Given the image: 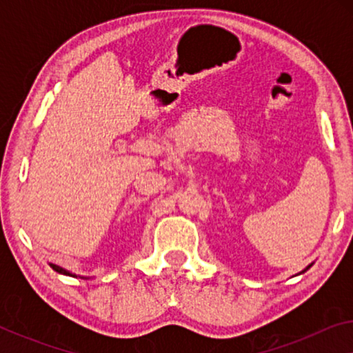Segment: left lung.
<instances>
[{"mask_svg": "<svg viewBox=\"0 0 353 353\" xmlns=\"http://www.w3.org/2000/svg\"><path fill=\"white\" fill-rule=\"evenodd\" d=\"M308 268H310V265H308V267H307L305 270H303V272H307V270H308ZM303 272H302V273H303Z\"/></svg>", "mask_w": 353, "mask_h": 353, "instance_id": "8db88e82", "label": "left lung"}]
</instances>
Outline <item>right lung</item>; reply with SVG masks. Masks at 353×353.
I'll list each match as a JSON object with an SVG mask.
<instances>
[{
  "mask_svg": "<svg viewBox=\"0 0 353 353\" xmlns=\"http://www.w3.org/2000/svg\"><path fill=\"white\" fill-rule=\"evenodd\" d=\"M51 267H52V270H56L57 273H61V274H67V276H75V274H72L70 272H67V270H64V268L57 267V265H52V263H51Z\"/></svg>",
  "mask_w": 353,
  "mask_h": 353,
  "instance_id": "right-lung-1",
  "label": "right lung"
}]
</instances>
